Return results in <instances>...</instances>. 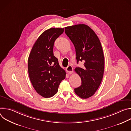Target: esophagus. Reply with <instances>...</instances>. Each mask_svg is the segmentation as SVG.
<instances>
[{"label": "esophagus", "mask_w": 131, "mask_h": 131, "mask_svg": "<svg viewBox=\"0 0 131 131\" xmlns=\"http://www.w3.org/2000/svg\"><path fill=\"white\" fill-rule=\"evenodd\" d=\"M66 71L69 74H71L73 72V68L71 65H69L67 68H66Z\"/></svg>", "instance_id": "obj_1"}]
</instances>
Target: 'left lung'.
I'll use <instances>...</instances> for the list:
<instances>
[{
    "label": "left lung",
    "mask_w": 131,
    "mask_h": 131,
    "mask_svg": "<svg viewBox=\"0 0 131 131\" xmlns=\"http://www.w3.org/2000/svg\"><path fill=\"white\" fill-rule=\"evenodd\" d=\"M65 32L76 49L77 62L84 63L74 71L80 77L81 85L74 89L76 94L86 99L95 94L103 79L104 55L97 36L89 26L78 24L65 27Z\"/></svg>",
    "instance_id": "8db88e82"
}]
</instances>
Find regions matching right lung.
I'll list each match as a JSON object with an SVG mask.
<instances>
[{
	"mask_svg": "<svg viewBox=\"0 0 131 131\" xmlns=\"http://www.w3.org/2000/svg\"><path fill=\"white\" fill-rule=\"evenodd\" d=\"M64 28H51L38 37L28 59V70L31 84L39 95L45 98L54 96L58 91L66 72L53 54L54 43L63 33Z\"/></svg>",
	"mask_w": 131,
	"mask_h": 131,
	"instance_id": "obj_1",
	"label": "right lung"
}]
</instances>
